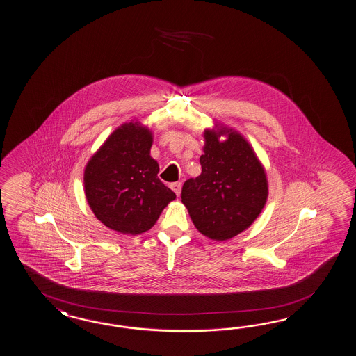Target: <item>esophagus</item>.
I'll return each mask as SVG.
<instances>
[{
  "mask_svg": "<svg viewBox=\"0 0 356 356\" xmlns=\"http://www.w3.org/2000/svg\"><path fill=\"white\" fill-rule=\"evenodd\" d=\"M170 186H171V189L174 190L175 194L179 197L180 193H181V184H180V182H174V184H171Z\"/></svg>",
  "mask_w": 356,
  "mask_h": 356,
  "instance_id": "1",
  "label": "esophagus"
}]
</instances>
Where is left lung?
Returning a JSON list of instances; mask_svg holds the SVG:
<instances>
[{
	"label": "left lung",
	"instance_id": "1",
	"mask_svg": "<svg viewBox=\"0 0 356 356\" xmlns=\"http://www.w3.org/2000/svg\"><path fill=\"white\" fill-rule=\"evenodd\" d=\"M202 174L184 182L181 202L204 236L223 241L252 226L268 199V179L253 145L213 120L203 131Z\"/></svg>",
	"mask_w": 356,
	"mask_h": 356
}]
</instances>
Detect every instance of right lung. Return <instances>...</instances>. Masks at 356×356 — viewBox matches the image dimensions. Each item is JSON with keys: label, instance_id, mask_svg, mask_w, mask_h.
Returning a JSON list of instances; mask_svg holds the SVG:
<instances>
[{"label": "right lung", "instance_id": "1", "mask_svg": "<svg viewBox=\"0 0 356 356\" xmlns=\"http://www.w3.org/2000/svg\"><path fill=\"white\" fill-rule=\"evenodd\" d=\"M153 133L138 120L116 127L84 168V193L97 220L125 235L152 229L176 199L150 156Z\"/></svg>", "mask_w": 356, "mask_h": 356}]
</instances>
